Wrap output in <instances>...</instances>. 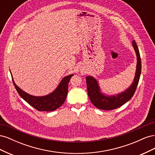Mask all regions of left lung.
Wrapping results in <instances>:
<instances>
[{"mask_svg":"<svg viewBox=\"0 0 155 155\" xmlns=\"http://www.w3.org/2000/svg\"><path fill=\"white\" fill-rule=\"evenodd\" d=\"M132 45L137 54V68H136L135 76L133 83L125 91L118 94L112 96L105 95L101 91L99 84L94 78L92 76L86 77L88 95L91 101L97 109L105 110L116 109L125 104L133 96L138 84L140 74H141L142 64L139 50L134 41L132 42Z\"/></svg>","mask_w":155,"mask_h":155,"instance_id":"obj_1","label":"left lung"}]
</instances>
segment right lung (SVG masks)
<instances>
[{"label": "right lung", "mask_w": 155, "mask_h": 155, "mask_svg": "<svg viewBox=\"0 0 155 155\" xmlns=\"http://www.w3.org/2000/svg\"><path fill=\"white\" fill-rule=\"evenodd\" d=\"M11 75L13 85L22 99L36 110L46 112L55 110L64 104L68 94V83L70 78L74 76V74H70L63 78L55 91L49 94L43 96H35L25 92L18 87L13 80L12 73Z\"/></svg>", "instance_id": "1"}]
</instances>
